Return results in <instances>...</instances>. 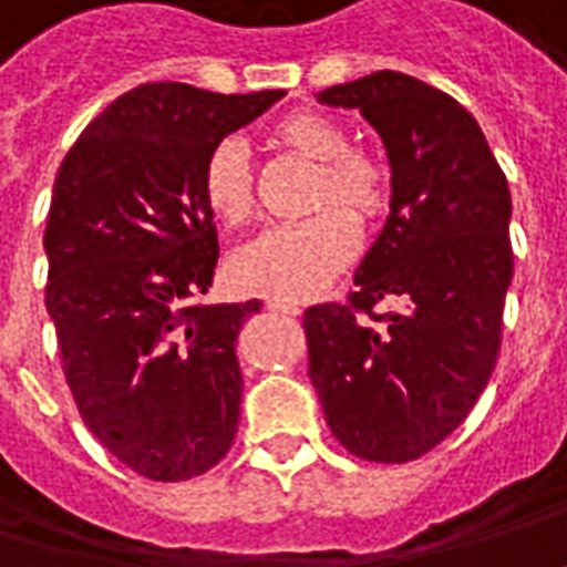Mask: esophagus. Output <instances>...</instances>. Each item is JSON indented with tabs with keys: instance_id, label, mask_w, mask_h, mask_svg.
Returning a JSON list of instances; mask_svg holds the SVG:
<instances>
[{
	"instance_id": "esophagus-1",
	"label": "esophagus",
	"mask_w": 567,
	"mask_h": 567,
	"mask_svg": "<svg viewBox=\"0 0 567 567\" xmlns=\"http://www.w3.org/2000/svg\"><path fill=\"white\" fill-rule=\"evenodd\" d=\"M267 307L272 312H282V316H300V307L291 303V300H267Z\"/></svg>"
}]
</instances>
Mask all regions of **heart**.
<instances>
[{
    "label": "heart",
    "instance_id": "1",
    "mask_svg": "<svg viewBox=\"0 0 567 567\" xmlns=\"http://www.w3.org/2000/svg\"><path fill=\"white\" fill-rule=\"evenodd\" d=\"M272 137L276 144L319 165L312 208L322 212L257 233L233 255V279L245 291L272 300H307L319 295L359 251V229L352 217L359 224H371L386 215L393 202V174L378 156L352 150L350 132L324 113H291L272 128ZM199 187L202 199L217 220L239 227L251 217L255 165L243 137H220L205 153ZM331 204L341 208L331 209Z\"/></svg>",
    "mask_w": 567,
    "mask_h": 567
}]
</instances>
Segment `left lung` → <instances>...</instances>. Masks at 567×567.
Here are the masks:
<instances>
[{
  "label": "left lung",
  "instance_id": "left-lung-1",
  "mask_svg": "<svg viewBox=\"0 0 567 567\" xmlns=\"http://www.w3.org/2000/svg\"><path fill=\"white\" fill-rule=\"evenodd\" d=\"M316 97L374 125L393 202L350 303L303 312L310 380L350 454L417 461L461 426L497 362L513 279L509 187L476 118L421 79L380 70ZM380 299L403 310L378 317Z\"/></svg>",
  "mask_w": 567,
  "mask_h": 567
}]
</instances>
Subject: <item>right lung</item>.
I'll return each mask as SVG.
<instances>
[{"label": "right lung", "mask_w": 567, "mask_h": 567, "mask_svg": "<svg viewBox=\"0 0 567 567\" xmlns=\"http://www.w3.org/2000/svg\"><path fill=\"white\" fill-rule=\"evenodd\" d=\"M282 97L146 82L58 168L45 307L82 421L137 476H202L236 439V338L260 300L199 303L220 255L199 172L220 137Z\"/></svg>", "instance_id": "1"}]
</instances>
